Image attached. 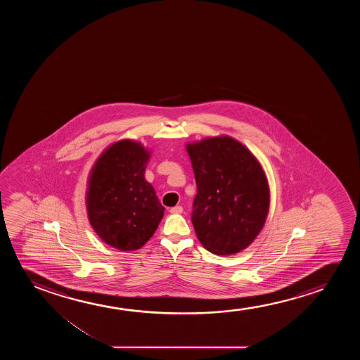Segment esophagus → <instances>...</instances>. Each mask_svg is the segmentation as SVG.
I'll return each instance as SVG.
<instances>
[{
	"instance_id": "obj_1",
	"label": "esophagus",
	"mask_w": 360,
	"mask_h": 360,
	"mask_svg": "<svg viewBox=\"0 0 360 360\" xmlns=\"http://www.w3.org/2000/svg\"><path fill=\"white\" fill-rule=\"evenodd\" d=\"M169 212H171V214H182L183 207H171V209H169Z\"/></svg>"
}]
</instances>
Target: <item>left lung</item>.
Listing matches in <instances>:
<instances>
[{
  "label": "left lung",
  "mask_w": 360,
  "mask_h": 360,
  "mask_svg": "<svg viewBox=\"0 0 360 360\" xmlns=\"http://www.w3.org/2000/svg\"><path fill=\"white\" fill-rule=\"evenodd\" d=\"M197 182L192 222L198 240L215 255H235L256 240L269 212V186L255 155L221 135L187 143Z\"/></svg>",
  "instance_id": "1"
}]
</instances>
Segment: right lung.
<instances>
[{"mask_svg":"<svg viewBox=\"0 0 360 360\" xmlns=\"http://www.w3.org/2000/svg\"><path fill=\"white\" fill-rule=\"evenodd\" d=\"M150 151L130 139L112 143L91 168L86 207L102 241L119 251L139 250L153 237L165 207L145 179Z\"/></svg>","mask_w":360,"mask_h":360,"instance_id":"obj_1","label":"right lung"}]
</instances>
